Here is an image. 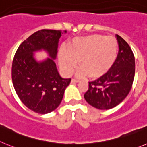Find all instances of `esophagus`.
I'll list each match as a JSON object with an SVG mask.
<instances>
[{"label":"esophagus","instance_id":"1","mask_svg":"<svg viewBox=\"0 0 147 147\" xmlns=\"http://www.w3.org/2000/svg\"><path fill=\"white\" fill-rule=\"evenodd\" d=\"M79 81L78 80H76V79H72V81H71V83L72 84H75V83H78Z\"/></svg>","mask_w":147,"mask_h":147}]
</instances>
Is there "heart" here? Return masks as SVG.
<instances>
[{
	"label": "heart",
	"instance_id": "b5f03b06",
	"mask_svg": "<svg viewBox=\"0 0 147 147\" xmlns=\"http://www.w3.org/2000/svg\"><path fill=\"white\" fill-rule=\"evenodd\" d=\"M118 43L114 37L92 35L75 38L59 52L58 60L63 73L72 75L78 64L77 72L80 78H96L109 72L117 58Z\"/></svg>",
	"mask_w": 147,
	"mask_h": 147
}]
</instances>
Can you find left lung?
Returning a JSON list of instances; mask_svg holds the SVG:
<instances>
[{
    "label": "left lung",
    "mask_w": 147,
    "mask_h": 147,
    "mask_svg": "<svg viewBox=\"0 0 147 147\" xmlns=\"http://www.w3.org/2000/svg\"><path fill=\"white\" fill-rule=\"evenodd\" d=\"M118 56L111 69L104 75L89 82L84 94L88 104L99 109H109L118 106L129 93L135 77V57L128 43L119 35Z\"/></svg>",
    "instance_id": "obj_1"
}]
</instances>
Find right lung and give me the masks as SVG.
Segmentation results:
<instances>
[{
  "label": "right lung",
  "mask_w": 147,
  "mask_h": 147,
  "mask_svg": "<svg viewBox=\"0 0 147 147\" xmlns=\"http://www.w3.org/2000/svg\"><path fill=\"white\" fill-rule=\"evenodd\" d=\"M61 33L52 29L33 33L19 46L12 62V83L18 96L26 107L39 114L49 113L60 105L71 81L61 77L54 61ZM41 50L50 58L37 61L34 52Z\"/></svg>",
  "instance_id": "add662e5"
}]
</instances>
